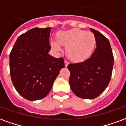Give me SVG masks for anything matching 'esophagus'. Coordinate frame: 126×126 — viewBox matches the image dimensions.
Segmentation results:
<instances>
[{
  "instance_id": "esophagus-1",
  "label": "esophagus",
  "mask_w": 126,
  "mask_h": 126,
  "mask_svg": "<svg viewBox=\"0 0 126 126\" xmlns=\"http://www.w3.org/2000/svg\"><path fill=\"white\" fill-rule=\"evenodd\" d=\"M68 65H69L68 61H65V66L66 67H67L68 66Z\"/></svg>"
}]
</instances>
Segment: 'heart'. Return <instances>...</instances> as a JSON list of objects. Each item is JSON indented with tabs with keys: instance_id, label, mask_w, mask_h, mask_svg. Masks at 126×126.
Listing matches in <instances>:
<instances>
[{
	"instance_id": "b5f03b06",
	"label": "heart",
	"mask_w": 126,
	"mask_h": 126,
	"mask_svg": "<svg viewBox=\"0 0 126 126\" xmlns=\"http://www.w3.org/2000/svg\"><path fill=\"white\" fill-rule=\"evenodd\" d=\"M59 43L51 42L52 48L61 51V45L66 47L67 55L74 62H82L92 55L96 43L95 36L92 32L79 29L62 32L57 36Z\"/></svg>"
}]
</instances>
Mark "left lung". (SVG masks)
Masks as SVG:
<instances>
[{
    "instance_id": "left-lung-1",
    "label": "left lung",
    "mask_w": 126,
    "mask_h": 126,
    "mask_svg": "<svg viewBox=\"0 0 126 126\" xmlns=\"http://www.w3.org/2000/svg\"><path fill=\"white\" fill-rule=\"evenodd\" d=\"M96 40V48L84 62L71 63L69 85L73 93L82 98L93 99L103 93L111 80L113 55L109 40L99 32L90 28Z\"/></svg>"
}]
</instances>
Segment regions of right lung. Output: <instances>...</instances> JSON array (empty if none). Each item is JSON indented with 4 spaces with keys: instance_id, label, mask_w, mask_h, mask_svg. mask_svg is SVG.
<instances>
[{
    "instance_id": "obj_1",
    "label": "right lung",
    "mask_w": 126,
    "mask_h": 126,
    "mask_svg": "<svg viewBox=\"0 0 126 126\" xmlns=\"http://www.w3.org/2000/svg\"><path fill=\"white\" fill-rule=\"evenodd\" d=\"M51 28H35L18 37L10 53V74L19 94L29 100L47 96L62 68L63 58L48 54Z\"/></svg>"
}]
</instances>
